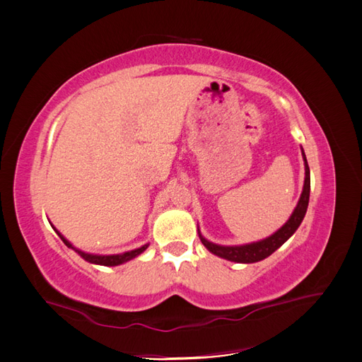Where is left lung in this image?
I'll return each instance as SVG.
<instances>
[{
    "label": "left lung",
    "mask_w": 362,
    "mask_h": 362,
    "mask_svg": "<svg viewBox=\"0 0 362 362\" xmlns=\"http://www.w3.org/2000/svg\"><path fill=\"white\" fill-rule=\"evenodd\" d=\"M301 153H303V160H304V170H305V178H304V187L301 192V197H299L298 204L295 210L292 211V215L286 221V224L278 228L275 233H272L270 236L264 238V240L249 243V244H241V245H221V244H215L209 240H206L204 236L201 235L199 228H198V235L201 243L204 244V247L210 252L216 255L219 258H224L227 261H233V262H241V264H250V262H258L266 259L267 257L278 250L281 245H283L290 236H292L299 224L303 223V219L305 216L307 206H308V198H310V169H308V164L305 160V153L301 147Z\"/></svg>",
    "instance_id": "obj_1"
}]
</instances>
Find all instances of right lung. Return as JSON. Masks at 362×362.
I'll use <instances>...</instances> for the list:
<instances>
[{"label":"right lung","mask_w":362,"mask_h":362,"mask_svg":"<svg viewBox=\"0 0 362 362\" xmlns=\"http://www.w3.org/2000/svg\"><path fill=\"white\" fill-rule=\"evenodd\" d=\"M52 227H54V226H52ZM54 228H55V227H54ZM55 232L58 233V236L61 238V240H63V243L67 245L69 249L75 250L83 259H86L87 262H90V264H96V266H105V267L119 266V264H124V262H127V261H130V259H134V258L139 257V255L143 253V252L148 247V244H144V245H141V247H138V249L129 250V252H124V253H117V255H95V253H87V252H83V250L76 249L72 243H70L69 240H66L64 235H61V233L57 230V228H55Z\"/></svg>","instance_id":"1"}]
</instances>
